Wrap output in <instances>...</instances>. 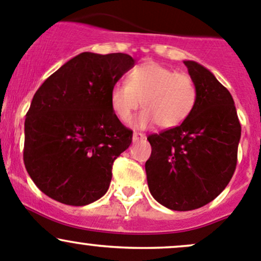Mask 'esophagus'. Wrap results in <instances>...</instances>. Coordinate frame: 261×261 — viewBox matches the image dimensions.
<instances>
[{
    "label": "esophagus",
    "instance_id": "34e87169",
    "mask_svg": "<svg viewBox=\"0 0 261 261\" xmlns=\"http://www.w3.org/2000/svg\"><path fill=\"white\" fill-rule=\"evenodd\" d=\"M146 136H145V134H143V133H134V135H133V140L135 141H140V140H144V139H145Z\"/></svg>",
    "mask_w": 261,
    "mask_h": 261
}]
</instances>
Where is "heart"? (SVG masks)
I'll return each mask as SVG.
<instances>
[{"label":"heart","mask_w":261,"mask_h":261,"mask_svg":"<svg viewBox=\"0 0 261 261\" xmlns=\"http://www.w3.org/2000/svg\"><path fill=\"white\" fill-rule=\"evenodd\" d=\"M197 89L186 73L156 62H145L128 72L126 83L117 82L110 92V103L121 121H128L143 101V109L134 125L146 127L158 123L173 128L183 123L196 105Z\"/></svg>","instance_id":"1"}]
</instances>
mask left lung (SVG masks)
I'll list each match as a JSON object with an SVG mask.
<instances>
[{"mask_svg": "<svg viewBox=\"0 0 261 261\" xmlns=\"http://www.w3.org/2000/svg\"><path fill=\"white\" fill-rule=\"evenodd\" d=\"M197 89L189 117L147 136L145 163L151 196L173 211H191L213 201L232 178L241 125L232 96L203 65L184 62Z\"/></svg>", "mask_w": 261, "mask_h": 261, "instance_id": "1", "label": "left lung"}]
</instances>
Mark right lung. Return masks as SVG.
Instances as JSON below:
<instances>
[{"label":"right lung","mask_w":261,"mask_h":261,"mask_svg":"<svg viewBox=\"0 0 261 261\" xmlns=\"http://www.w3.org/2000/svg\"><path fill=\"white\" fill-rule=\"evenodd\" d=\"M123 53H82L34 94L25 118L23 163L43 193L86 206L109 189L112 165L133 141L110 103L112 86L134 67Z\"/></svg>","instance_id":"add662e5"}]
</instances>
